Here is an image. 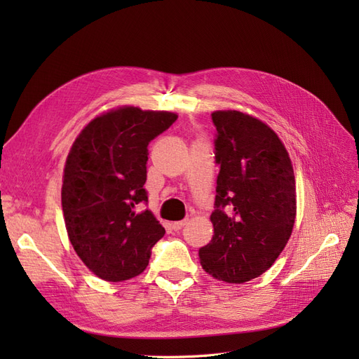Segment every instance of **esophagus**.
I'll return each instance as SVG.
<instances>
[{"mask_svg": "<svg viewBox=\"0 0 359 359\" xmlns=\"http://www.w3.org/2000/svg\"><path fill=\"white\" fill-rule=\"evenodd\" d=\"M187 224V220H181V222H173L172 223V227H173V229H175V231H180V229H182V227L184 226H186Z\"/></svg>", "mask_w": 359, "mask_h": 359, "instance_id": "obj_1", "label": "esophagus"}]
</instances>
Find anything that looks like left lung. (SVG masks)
<instances>
[{
    "mask_svg": "<svg viewBox=\"0 0 359 359\" xmlns=\"http://www.w3.org/2000/svg\"><path fill=\"white\" fill-rule=\"evenodd\" d=\"M217 127L212 240L199 250L214 278L241 285L274 265L293 231L297 187L292 161L277 133L240 111H214Z\"/></svg>",
    "mask_w": 359,
    "mask_h": 359,
    "instance_id": "1",
    "label": "left lung"
}]
</instances>
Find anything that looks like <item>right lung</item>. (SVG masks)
Returning a JSON list of instances; mask_svg holds the SVG:
<instances>
[{
    "label": "right lung",
    "instance_id": "1",
    "mask_svg": "<svg viewBox=\"0 0 359 359\" xmlns=\"http://www.w3.org/2000/svg\"><path fill=\"white\" fill-rule=\"evenodd\" d=\"M178 115L119 106L86 124L64 165L61 205L69 240L93 274L130 280L148 266L151 248L165 235L148 202V144Z\"/></svg>",
    "mask_w": 359,
    "mask_h": 359
}]
</instances>
